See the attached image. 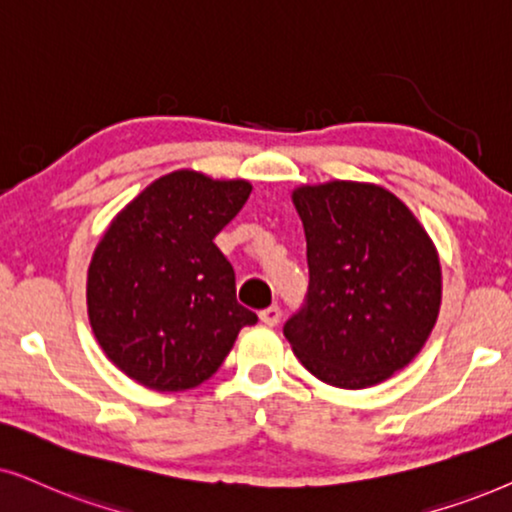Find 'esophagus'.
<instances>
[{
    "label": "esophagus",
    "mask_w": 512,
    "mask_h": 512,
    "mask_svg": "<svg viewBox=\"0 0 512 512\" xmlns=\"http://www.w3.org/2000/svg\"><path fill=\"white\" fill-rule=\"evenodd\" d=\"M260 320L264 325H278V323H281V306L271 304V306H267V309H262Z\"/></svg>",
    "instance_id": "1"
}]
</instances>
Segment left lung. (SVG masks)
I'll return each instance as SVG.
<instances>
[{
	"label": "left lung",
	"mask_w": 512,
	"mask_h": 512,
	"mask_svg": "<svg viewBox=\"0 0 512 512\" xmlns=\"http://www.w3.org/2000/svg\"><path fill=\"white\" fill-rule=\"evenodd\" d=\"M292 201L306 234L309 290L283 335L325 384H379L417 356L438 320V252L381 187L335 180L297 189Z\"/></svg>",
	"instance_id": "1"
}]
</instances>
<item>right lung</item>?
I'll list each match as a JSON object with an SVG mask.
<instances>
[{"label": "right lung", "mask_w": 512, "mask_h": 512, "mask_svg": "<svg viewBox=\"0 0 512 512\" xmlns=\"http://www.w3.org/2000/svg\"><path fill=\"white\" fill-rule=\"evenodd\" d=\"M245 180L175 170L114 217L88 267V318L121 372L185 391L213 377L257 313L236 302V274L213 238L245 206Z\"/></svg>", "instance_id": "right-lung-1"}]
</instances>
